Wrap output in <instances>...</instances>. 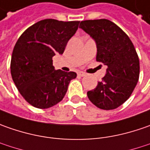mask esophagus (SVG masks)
I'll use <instances>...</instances> for the list:
<instances>
[{
	"instance_id": "obj_1",
	"label": "esophagus",
	"mask_w": 150,
	"mask_h": 150,
	"mask_svg": "<svg viewBox=\"0 0 150 150\" xmlns=\"http://www.w3.org/2000/svg\"><path fill=\"white\" fill-rule=\"evenodd\" d=\"M86 75L85 72H83V71H79L78 72V75H80V76H85Z\"/></svg>"
}]
</instances>
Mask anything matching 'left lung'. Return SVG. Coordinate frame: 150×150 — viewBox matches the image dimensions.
<instances>
[{"label": "left lung", "mask_w": 150, "mask_h": 150, "mask_svg": "<svg viewBox=\"0 0 150 150\" xmlns=\"http://www.w3.org/2000/svg\"><path fill=\"white\" fill-rule=\"evenodd\" d=\"M80 27L96 40V61L107 66L106 75L89 100L101 110H115L130 97L139 77V59L131 40L117 25L106 19L87 20Z\"/></svg>", "instance_id": "left-lung-1"}]
</instances>
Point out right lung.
I'll use <instances>...</instances> for the list:
<instances>
[{"instance_id":"add662e5","label":"right lung","mask_w":150,"mask_h":150,"mask_svg":"<svg viewBox=\"0 0 150 150\" xmlns=\"http://www.w3.org/2000/svg\"><path fill=\"white\" fill-rule=\"evenodd\" d=\"M80 21L45 19L27 28L15 45L11 74L23 98L35 108L48 109L63 100L75 72L54 70L52 57L63 54Z\"/></svg>"}]
</instances>
